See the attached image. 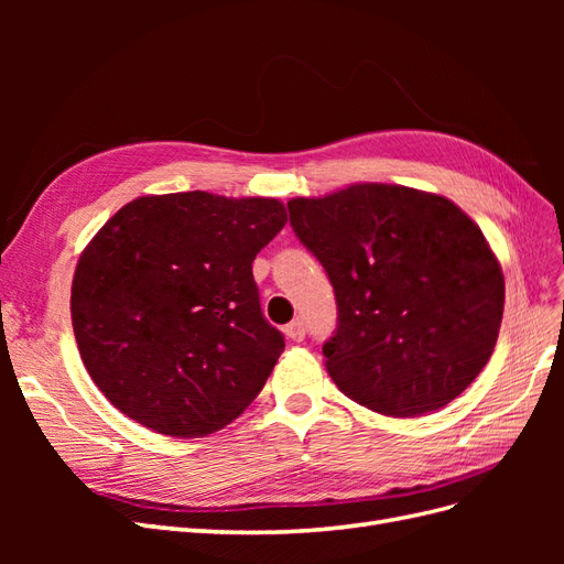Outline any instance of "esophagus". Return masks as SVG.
Wrapping results in <instances>:
<instances>
[{
	"label": "esophagus",
	"instance_id": "1",
	"mask_svg": "<svg viewBox=\"0 0 564 564\" xmlns=\"http://www.w3.org/2000/svg\"><path fill=\"white\" fill-rule=\"evenodd\" d=\"M284 334L292 338V340H303L305 338V327H303V319H294L289 322L284 327Z\"/></svg>",
	"mask_w": 564,
	"mask_h": 564
}]
</instances>
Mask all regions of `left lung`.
Segmentation results:
<instances>
[{"label": "left lung", "instance_id": "left-lung-1", "mask_svg": "<svg viewBox=\"0 0 564 564\" xmlns=\"http://www.w3.org/2000/svg\"><path fill=\"white\" fill-rule=\"evenodd\" d=\"M289 224L336 296L324 367L373 412L416 416L449 404L489 362L506 284L482 230L454 202L360 183L286 202Z\"/></svg>", "mask_w": 564, "mask_h": 564}]
</instances>
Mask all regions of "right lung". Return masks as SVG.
<instances>
[{
	"mask_svg": "<svg viewBox=\"0 0 564 564\" xmlns=\"http://www.w3.org/2000/svg\"><path fill=\"white\" fill-rule=\"evenodd\" d=\"M284 224L278 199L193 191L133 199L98 230L70 313L82 362L119 412L172 437L245 412L284 350L251 272Z\"/></svg>",
	"mask_w": 564,
	"mask_h": 564,
	"instance_id": "right-lung-1",
	"label": "right lung"
}]
</instances>
